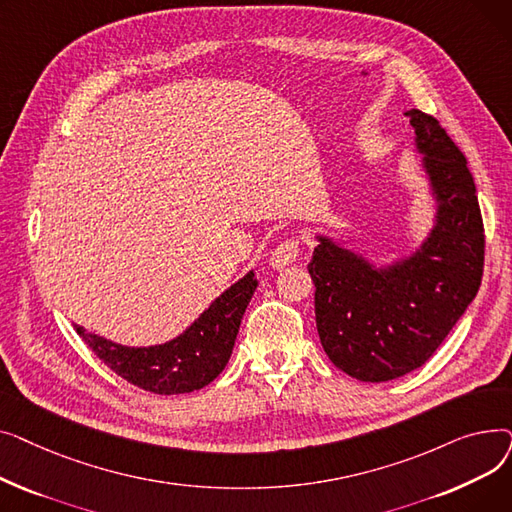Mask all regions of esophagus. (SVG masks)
<instances>
[{
    "instance_id": "1",
    "label": "esophagus",
    "mask_w": 512,
    "mask_h": 512,
    "mask_svg": "<svg viewBox=\"0 0 512 512\" xmlns=\"http://www.w3.org/2000/svg\"><path fill=\"white\" fill-rule=\"evenodd\" d=\"M301 255V240L299 238H286L284 242L274 249L272 253V267L282 270L286 265H292Z\"/></svg>"
}]
</instances>
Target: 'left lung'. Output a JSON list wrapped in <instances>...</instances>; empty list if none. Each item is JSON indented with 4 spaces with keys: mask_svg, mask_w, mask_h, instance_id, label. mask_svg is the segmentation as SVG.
Segmentation results:
<instances>
[{
    "mask_svg": "<svg viewBox=\"0 0 512 512\" xmlns=\"http://www.w3.org/2000/svg\"><path fill=\"white\" fill-rule=\"evenodd\" d=\"M405 116L438 201L434 230L419 251L382 270L317 236L307 265L321 346L361 382H388L421 367L475 299L483 274L486 236L467 159L434 116Z\"/></svg>",
    "mask_w": 512,
    "mask_h": 512,
    "instance_id": "left-lung-1",
    "label": "left lung"
}]
</instances>
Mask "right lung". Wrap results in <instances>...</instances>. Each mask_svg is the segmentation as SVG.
<instances>
[{
	"label": "right lung",
	"mask_w": 512,
	"mask_h": 512,
	"mask_svg": "<svg viewBox=\"0 0 512 512\" xmlns=\"http://www.w3.org/2000/svg\"><path fill=\"white\" fill-rule=\"evenodd\" d=\"M255 288V274L249 272L222 292L184 334L157 346H122L80 326L74 328L91 351L126 382L153 394L195 392L226 367Z\"/></svg>",
	"instance_id": "obj_1"
}]
</instances>
